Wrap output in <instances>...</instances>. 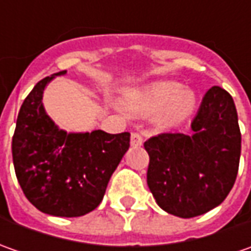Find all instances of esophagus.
Wrapping results in <instances>:
<instances>
[{"label":"esophagus","instance_id":"34e87169","mask_svg":"<svg viewBox=\"0 0 251 251\" xmlns=\"http://www.w3.org/2000/svg\"><path fill=\"white\" fill-rule=\"evenodd\" d=\"M142 142H144V138H142L140 132H132L131 134V145L132 147H141Z\"/></svg>","mask_w":251,"mask_h":251}]
</instances>
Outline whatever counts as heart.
<instances>
[{
    "instance_id": "1",
    "label": "heart",
    "mask_w": 251,
    "mask_h": 251,
    "mask_svg": "<svg viewBox=\"0 0 251 251\" xmlns=\"http://www.w3.org/2000/svg\"><path fill=\"white\" fill-rule=\"evenodd\" d=\"M127 109L132 113L148 114L156 110L155 121L159 127H176L187 119L197 106V96L183 89L178 82L162 81L126 93Z\"/></svg>"
}]
</instances>
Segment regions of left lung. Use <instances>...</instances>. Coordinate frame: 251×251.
I'll return each instance as SVG.
<instances>
[{
    "mask_svg": "<svg viewBox=\"0 0 251 251\" xmlns=\"http://www.w3.org/2000/svg\"><path fill=\"white\" fill-rule=\"evenodd\" d=\"M144 147L150 155L147 183L163 211L193 218L218 207L235 184L242 150L232 96L212 86L191 121V134L165 132Z\"/></svg>",
    "mask_w": 251,
    "mask_h": 251,
    "instance_id": "obj_1",
    "label": "left lung"
}]
</instances>
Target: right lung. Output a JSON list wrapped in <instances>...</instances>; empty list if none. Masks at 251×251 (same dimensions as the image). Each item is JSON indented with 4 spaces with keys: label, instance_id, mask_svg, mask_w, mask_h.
<instances>
[{
    "label": "right lung",
    "instance_id": "obj_1",
    "mask_svg": "<svg viewBox=\"0 0 251 251\" xmlns=\"http://www.w3.org/2000/svg\"><path fill=\"white\" fill-rule=\"evenodd\" d=\"M60 71L36 83L18 114L12 137L16 178L44 214L82 217L103 200L107 183L130 148V132L60 130L43 107V92Z\"/></svg>",
    "mask_w": 251,
    "mask_h": 251
}]
</instances>
